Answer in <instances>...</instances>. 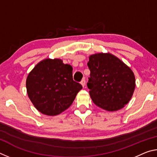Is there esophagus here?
<instances>
[{
	"label": "esophagus",
	"instance_id": "1",
	"mask_svg": "<svg viewBox=\"0 0 157 157\" xmlns=\"http://www.w3.org/2000/svg\"><path fill=\"white\" fill-rule=\"evenodd\" d=\"M80 83H81V84H82V86L84 87V86H85V84H86V80H85L84 79H82V80L81 81Z\"/></svg>",
	"mask_w": 157,
	"mask_h": 157
}]
</instances>
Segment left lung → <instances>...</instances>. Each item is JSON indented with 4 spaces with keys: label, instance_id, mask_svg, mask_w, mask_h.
Wrapping results in <instances>:
<instances>
[{
    "label": "left lung",
    "instance_id": "8db88e82",
    "mask_svg": "<svg viewBox=\"0 0 157 157\" xmlns=\"http://www.w3.org/2000/svg\"><path fill=\"white\" fill-rule=\"evenodd\" d=\"M87 65L91 72L87 86L94 104L109 111L123 108L136 86L130 68L110 53L91 55Z\"/></svg>",
    "mask_w": 157,
    "mask_h": 157
}]
</instances>
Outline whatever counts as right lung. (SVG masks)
Wrapping results in <instances>:
<instances>
[{
  "mask_svg": "<svg viewBox=\"0 0 157 157\" xmlns=\"http://www.w3.org/2000/svg\"><path fill=\"white\" fill-rule=\"evenodd\" d=\"M26 88L37 110L45 115L56 116L72 105L82 86L73 80L71 65L59 59H46L29 73Z\"/></svg>",
  "mask_w": 157,
  "mask_h": 157,
  "instance_id": "obj_1",
  "label": "right lung"
}]
</instances>
